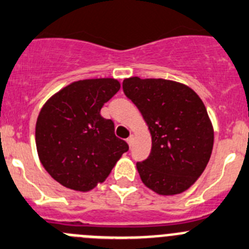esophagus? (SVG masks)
<instances>
[{"label": "esophagus", "instance_id": "34e87169", "mask_svg": "<svg viewBox=\"0 0 249 249\" xmlns=\"http://www.w3.org/2000/svg\"><path fill=\"white\" fill-rule=\"evenodd\" d=\"M133 141H134V137H133V134H131V136L127 138V143H128L129 146H132V144H133Z\"/></svg>", "mask_w": 249, "mask_h": 249}]
</instances>
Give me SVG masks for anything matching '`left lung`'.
I'll return each instance as SVG.
<instances>
[{
  "mask_svg": "<svg viewBox=\"0 0 249 249\" xmlns=\"http://www.w3.org/2000/svg\"><path fill=\"white\" fill-rule=\"evenodd\" d=\"M122 88L151 134L150 155L137 162L142 181L161 196L182 193L212 155L214 131L204 104L191 88L172 80L132 77Z\"/></svg>",
  "mask_w": 249,
  "mask_h": 249,
  "instance_id": "left-lung-1",
  "label": "left lung"
}]
</instances>
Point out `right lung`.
Masks as SVG:
<instances>
[{
  "label": "right lung",
  "instance_id": "obj_1",
  "mask_svg": "<svg viewBox=\"0 0 249 249\" xmlns=\"http://www.w3.org/2000/svg\"><path fill=\"white\" fill-rule=\"evenodd\" d=\"M112 78L74 82L42 106L35 141L42 166L67 188L87 192L110 175L128 144L115 136V124L100 115L118 90Z\"/></svg>",
  "mask_w": 249,
  "mask_h": 249
}]
</instances>
